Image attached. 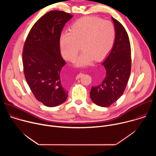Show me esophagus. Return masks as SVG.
<instances>
[{"instance_id":"esophagus-1","label":"esophagus","mask_w":156,"mask_h":156,"mask_svg":"<svg viewBox=\"0 0 156 156\" xmlns=\"http://www.w3.org/2000/svg\"><path fill=\"white\" fill-rule=\"evenodd\" d=\"M82 75V73H80V74H78L77 76H76V79H78V78H80V77H81V76Z\"/></svg>"}]
</instances>
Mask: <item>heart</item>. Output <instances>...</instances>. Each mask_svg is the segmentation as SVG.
I'll return each mask as SVG.
<instances>
[{"mask_svg":"<svg viewBox=\"0 0 156 156\" xmlns=\"http://www.w3.org/2000/svg\"><path fill=\"white\" fill-rule=\"evenodd\" d=\"M115 28L112 22L98 17H85L76 21L70 27L69 33L60 36V50L63 57L74 62L80 50L83 51L76 62L83 66L102 59L114 42Z\"/></svg>","mask_w":156,"mask_h":156,"instance_id":"obj_1","label":"heart"}]
</instances>
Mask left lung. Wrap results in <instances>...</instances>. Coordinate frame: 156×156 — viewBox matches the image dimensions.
I'll return each mask as SVG.
<instances>
[{
    "label": "left lung",
    "mask_w": 156,
    "mask_h": 156,
    "mask_svg": "<svg viewBox=\"0 0 156 156\" xmlns=\"http://www.w3.org/2000/svg\"><path fill=\"white\" fill-rule=\"evenodd\" d=\"M115 30L113 48L102 63L106 71L103 81L93 86L90 97L96 105L107 107L116 102L123 94L131 67V46L128 35L123 26L112 17Z\"/></svg>",
    "instance_id": "8db88e82"
}]
</instances>
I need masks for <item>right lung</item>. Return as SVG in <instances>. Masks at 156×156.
<instances>
[{"label":"right lung","instance_id":"add662e5","mask_svg":"<svg viewBox=\"0 0 156 156\" xmlns=\"http://www.w3.org/2000/svg\"><path fill=\"white\" fill-rule=\"evenodd\" d=\"M72 17L63 11L48 12L33 26L24 44L22 58L27 82L36 99L47 107L57 106L68 97L60 80L66 63L61 56L60 39Z\"/></svg>","mask_w":156,"mask_h":156}]
</instances>
